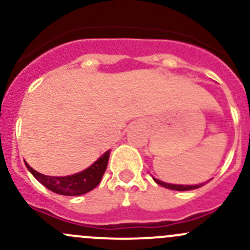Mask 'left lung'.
Masks as SVG:
<instances>
[{
	"label": "left lung",
	"instance_id": "left-lung-1",
	"mask_svg": "<svg viewBox=\"0 0 250 250\" xmlns=\"http://www.w3.org/2000/svg\"><path fill=\"white\" fill-rule=\"evenodd\" d=\"M158 185L163 186L166 188H169V190H175V191H188V190H195V188H201L203 186V184H200V185H174V184H167L163 183V181L157 180V179H153Z\"/></svg>",
	"mask_w": 250,
	"mask_h": 250
}]
</instances>
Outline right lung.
I'll use <instances>...</instances> for the list:
<instances>
[{
    "label": "right lung",
    "instance_id": "right-lung-1",
    "mask_svg": "<svg viewBox=\"0 0 250 250\" xmlns=\"http://www.w3.org/2000/svg\"><path fill=\"white\" fill-rule=\"evenodd\" d=\"M110 151H106L97 162L81 173L69 176H48L36 172L26 163L27 169L48 190L64 196H80L97 188L102 181L109 162Z\"/></svg>",
    "mask_w": 250,
    "mask_h": 250
}]
</instances>
